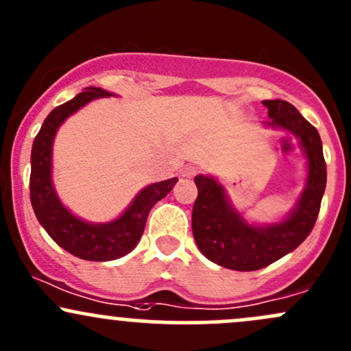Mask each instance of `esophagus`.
Here are the masks:
<instances>
[{
  "label": "esophagus",
  "mask_w": 351,
  "mask_h": 351,
  "mask_svg": "<svg viewBox=\"0 0 351 351\" xmlns=\"http://www.w3.org/2000/svg\"><path fill=\"white\" fill-rule=\"evenodd\" d=\"M197 167H194V165H189V167H186L182 171V176L184 177H194L195 174H197Z\"/></svg>",
  "instance_id": "esophagus-1"
}]
</instances>
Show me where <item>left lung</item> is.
<instances>
[{"label":"left lung","instance_id":"left-lung-1","mask_svg":"<svg viewBox=\"0 0 351 351\" xmlns=\"http://www.w3.org/2000/svg\"><path fill=\"white\" fill-rule=\"evenodd\" d=\"M266 127L298 138L306 159V180L295 207L285 219L252 224L232 206L226 187L213 176L199 174L197 199L192 209V232L209 261L234 271H256L295 251L315 226L326 187V164L318 130L291 104L265 100Z\"/></svg>","mask_w":351,"mask_h":351}]
</instances>
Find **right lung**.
I'll return each mask as SVG.
<instances>
[{
  "label": "right lung",
  "instance_id": "1",
  "mask_svg": "<svg viewBox=\"0 0 351 351\" xmlns=\"http://www.w3.org/2000/svg\"><path fill=\"white\" fill-rule=\"evenodd\" d=\"M112 95L114 93L100 86H86L75 99L48 114L32 147L29 199L36 219L60 247L86 261H112L129 254L144 234L150 209L165 197L177 182V177H172L144 187L117 219L108 222L80 219L60 201L51 179V154L56 132L70 115L86 104Z\"/></svg>",
  "mask_w": 351,
  "mask_h": 351
}]
</instances>
